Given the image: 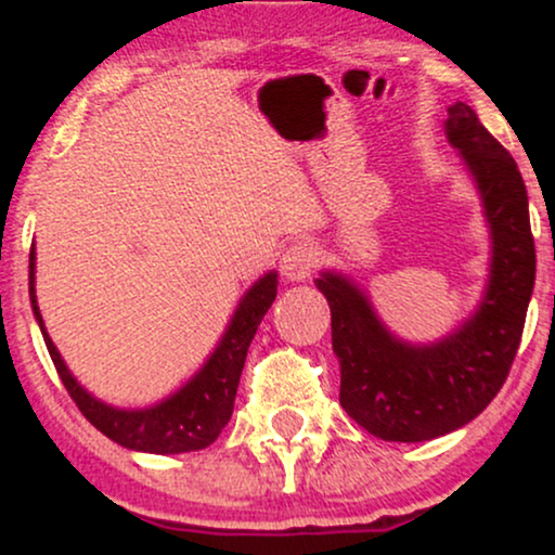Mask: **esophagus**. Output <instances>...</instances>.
<instances>
[{"mask_svg": "<svg viewBox=\"0 0 555 555\" xmlns=\"http://www.w3.org/2000/svg\"><path fill=\"white\" fill-rule=\"evenodd\" d=\"M318 263V253L313 245H308V242H295V245H289L284 250L282 256V273L289 282H305V279H310V273H313Z\"/></svg>", "mask_w": 555, "mask_h": 555, "instance_id": "obj_1", "label": "esophagus"}]
</instances>
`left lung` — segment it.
<instances>
[{
    "instance_id": "1",
    "label": "left lung",
    "mask_w": 555,
    "mask_h": 555,
    "mask_svg": "<svg viewBox=\"0 0 555 555\" xmlns=\"http://www.w3.org/2000/svg\"><path fill=\"white\" fill-rule=\"evenodd\" d=\"M446 138L473 175L490 229V273L475 313L443 339L410 344L384 326L352 279H315L331 308L341 406L384 441H430L480 415L512 371L532 297L534 240L517 162L464 101L449 106Z\"/></svg>"
}]
</instances>
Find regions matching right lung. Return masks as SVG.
Masks as SVG:
<instances>
[{
    "label": "right lung",
    "mask_w": 555,
    "mask_h": 555,
    "mask_svg": "<svg viewBox=\"0 0 555 555\" xmlns=\"http://www.w3.org/2000/svg\"><path fill=\"white\" fill-rule=\"evenodd\" d=\"M28 269L30 305H34V315L38 326H41L43 341H47L49 354H52L56 373H60L69 397L78 404L82 417L95 430H101L106 438L125 446V449L149 451V454L201 451L219 438V433L224 430L229 417H232L247 347H250L263 315L269 313L271 302L276 299V271H269L266 276H260L247 289V295L240 299L237 310H234L232 321H229L224 336H221L219 347L214 349L206 365L180 391H175L171 397L158 401L154 406H145V410H119V406L95 399L93 393H88L75 380V375L69 373L62 354L56 352L52 336L47 334L41 310H38L36 302V247H30Z\"/></svg>",
    "instance_id": "obj_1"
}]
</instances>
